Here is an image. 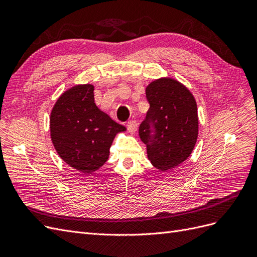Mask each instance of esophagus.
<instances>
[{
	"label": "esophagus",
	"instance_id": "1",
	"mask_svg": "<svg viewBox=\"0 0 257 257\" xmlns=\"http://www.w3.org/2000/svg\"><path fill=\"white\" fill-rule=\"evenodd\" d=\"M137 128H138V123L135 120H132V121L127 122V130L131 134L136 133Z\"/></svg>",
	"mask_w": 257,
	"mask_h": 257
}]
</instances>
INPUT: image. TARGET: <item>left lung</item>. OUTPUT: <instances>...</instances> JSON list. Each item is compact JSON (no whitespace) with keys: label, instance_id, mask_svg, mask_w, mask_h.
<instances>
[{"label":"left lung","instance_id":"8db88e82","mask_svg":"<svg viewBox=\"0 0 257 257\" xmlns=\"http://www.w3.org/2000/svg\"><path fill=\"white\" fill-rule=\"evenodd\" d=\"M146 96L150 108L139 126V137L147 146L151 164L165 172L180 165L195 147L198 136L196 100L185 85L169 77L148 84Z\"/></svg>","mask_w":257,"mask_h":257}]
</instances>
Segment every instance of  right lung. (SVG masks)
<instances>
[{"label": "right lung", "instance_id": "add662e5", "mask_svg": "<svg viewBox=\"0 0 257 257\" xmlns=\"http://www.w3.org/2000/svg\"><path fill=\"white\" fill-rule=\"evenodd\" d=\"M92 84H76L62 93L50 113L51 142L60 158L82 174L102 167L115 135L125 126L94 103Z\"/></svg>", "mask_w": 257, "mask_h": 257}]
</instances>
